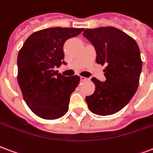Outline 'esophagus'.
I'll return each mask as SVG.
<instances>
[{"instance_id":"34e87169","label":"esophagus","mask_w":153,"mask_h":153,"mask_svg":"<svg viewBox=\"0 0 153 153\" xmlns=\"http://www.w3.org/2000/svg\"><path fill=\"white\" fill-rule=\"evenodd\" d=\"M81 81H89V78L85 77V76H81Z\"/></svg>"}]
</instances>
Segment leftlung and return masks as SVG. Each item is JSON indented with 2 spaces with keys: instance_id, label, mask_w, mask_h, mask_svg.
<instances>
[{
  "instance_id": "8db88e82",
  "label": "left lung",
  "mask_w": 153,
  "mask_h": 153,
  "mask_svg": "<svg viewBox=\"0 0 153 153\" xmlns=\"http://www.w3.org/2000/svg\"><path fill=\"white\" fill-rule=\"evenodd\" d=\"M83 36L96 51V63L106 65V81L95 77L93 94L85 101L91 112L108 116L119 112L133 98L139 83L142 60L138 44L126 32L113 27L86 28Z\"/></svg>"
}]
</instances>
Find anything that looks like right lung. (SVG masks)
<instances>
[{
	"label": "right lung",
	"mask_w": 153,
	"mask_h": 153,
	"mask_svg": "<svg viewBox=\"0 0 153 153\" xmlns=\"http://www.w3.org/2000/svg\"><path fill=\"white\" fill-rule=\"evenodd\" d=\"M84 28L51 27L35 32L18 54V83L24 101L33 113L45 120L62 117L79 76H65L55 71L63 61V45Z\"/></svg>",
	"instance_id": "1"
}]
</instances>
